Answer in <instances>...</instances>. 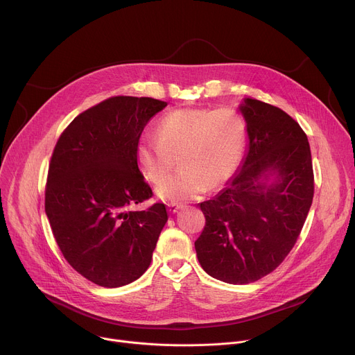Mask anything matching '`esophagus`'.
<instances>
[{
  "instance_id": "obj_1",
  "label": "esophagus",
  "mask_w": 355,
  "mask_h": 355,
  "mask_svg": "<svg viewBox=\"0 0 355 355\" xmlns=\"http://www.w3.org/2000/svg\"><path fill=\"white\" fill-rule=\"evenodd\" d=\"M181 208H182V205L175 204V202H171V204H168V211H170V214H177Z\"/></svg>"
}]
</instances>
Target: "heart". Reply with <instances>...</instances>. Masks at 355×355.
I'll list each match as a JSON object with an SVG mask.
<instances>
[{"label":"heart","instance_id":"heart-1","mask_svg":"<svg viewBox=\"0 0 355 355\" xmlns=\"http://www.w3.org/2000/svg\"><path fill=\"white\" fill-rule=\"evenodd\" d=\"M245 141V122L232 108L177 110L160 119L157 137L139 139L136 160L146 180L160 181L159 199L182 202L225 185L241 163ZM178 155L182 170L165 179Z\"/></svg>","mask_w":355,"mask_h":355}]
</instances>
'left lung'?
Wrapping results in <instances>:
<instances>
[{
  "instance_id": "8db88e82",
  "label": "left lung",
  "mask_w": 355,
  "mask_h": 355,
  "mask_svg": "<svg viewBox=\"0 0 355 355\" xmlns=\"http://www.w3.org/2000/svg\"><path fill=\"white\" fill-rule=\"evenodd\" d=\"M247 150L227 185L200 202L207 223L195 241L200 267L234 285L272 272L295 245L313 200L311 146L282 110L254 98L239 105Z\"/></svg>"
}]
</instances>
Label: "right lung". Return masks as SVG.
<instances>
[{"mask_svg": "<svg viewBox=\"0 0 355 355\" xmlns=\"http://www.w3.org/2000/svg\"><path fill=\"white\" fill-rule=\"evenodd\" d=\"M167 107L148 96H112L80 114L62 133L49 166L44 211L69 264L91 282L118 288L148 268L167 223L136 160L147 122Z\"/></svg>", "mask_w": 355, "mask_h": 355, "instance_id": "add662e5", "label": "right lung"}]
</instances>
